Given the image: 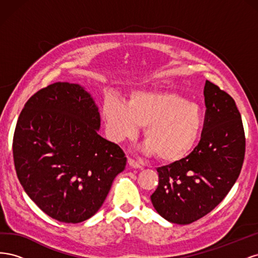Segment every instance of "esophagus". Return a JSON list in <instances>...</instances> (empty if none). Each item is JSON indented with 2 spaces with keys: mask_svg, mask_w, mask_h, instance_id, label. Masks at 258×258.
Segmentation results:
<instances>
[{
  "mask_svg": "<svg viewBox=\"0 0 258 258\" xmlns=\"http://www.w3.org/2000/svg\"><path fill=\"white\" fill-rule=\"evenodd\" d=\"M128 163H129V166H131L132 168H136V169H140L141 168V165H140L139 163V161H137L136 159H134V158H128Z\"/></svg>",
  "mask_w": 258,
  "mask_h": 258,
  "instance_id": "obj_1",
  "label": "esophagus"
}]
</instances>
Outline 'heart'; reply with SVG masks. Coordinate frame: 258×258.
<instances>
[{
  "label": "heart",
  "instance_id": "b5f03b06",
  "mask_svg": "<svg viewBox=\"0 0 258 258\" xmlns=\"http://www.w3.org/2000/svg\"><path fill=\"white\" fill-rule=\"evenodd\" d=\"M103 117L115 141L135 138L144 127L146 150L163 162L182 159L196 144L204 123L198 103L166 90H138L126 104L108 99Z\"/></svg>",
  "mask_w": 258,
  "mask_h": 258
}]
</instances>
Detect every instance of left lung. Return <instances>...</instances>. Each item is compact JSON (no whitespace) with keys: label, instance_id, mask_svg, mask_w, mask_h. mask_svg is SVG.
Returning <instances> with one entry per match:
<instances>
[{"label":"left lung","instance_id":"8db88e82","mask_svg":"<svg viewBox=\"0 0 258 258\" xmlns=\"http://www.w3.org/2000/svg\"><path fill=\"white\" fill-rule=\"evenodd\" d=\"M205 102L198 145L185 158L157 168L159 183L151 196L156 211L179 225L196 222L220 204L244 160L245 135L235 100L207 81Z\"/></svg>","mask_w":258,"mask_h":258}]
</instances>
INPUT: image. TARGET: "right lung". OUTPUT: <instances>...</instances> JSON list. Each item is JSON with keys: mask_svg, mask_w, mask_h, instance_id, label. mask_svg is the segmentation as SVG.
<instances>
[{"mask_svg": "<svg viewBox=\"0 0 258 258\" xmlns=\"http://www.w3.org/2000/svg\"><path fill=\"white\" fill-rule=\"evenodd\" d=\"M100 114L80 85L54 83L31 97L13 139L15 169L36 206L62 223L97 213L126 167L121 148L98 135Z\"/></svg>", "mask_w": 258, "mask_h": 258, "instance_id": "add662e5", "label": "right lung"}]
</instances>
